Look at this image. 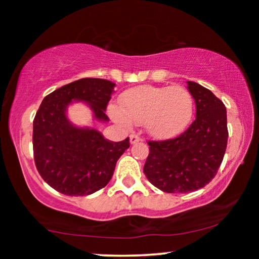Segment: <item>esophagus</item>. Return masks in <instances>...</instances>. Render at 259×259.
Returning a JSON list of instances; mask_svg holds the SVG:
<instances>
[{
	"instance_id": "esophagus-1",
	"label": "esophagus",
	"mask_w": 259,
	"mask_h": 259,
	"mask_svg": "<svg viewBox=\"0 0 259 259\" xmlns=\"http://www.w3.org/2000/svg\"><path fill=\"white\" fill-rule=\"evenodd\" d=\"M141 140V138L138 136L137 133H132L130 136V141H131V144H136V143H138V141H140Z\"/></svg>"
}]
</instances>
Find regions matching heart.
<instances>
[{
    "mask_svg": "<svg viewBox=\"0 0 259 259\" xmlns=\"http://www.w3.org/2000/svg\"><path fill=\"white\" fill-rule=\"evenodd\" d=\"M120 105L109 106V114L123 127L144 123L152 137L168 139L185 131L193 115L194 102L183 86H139L125 92Z\"/></svg>",
    "mask_w": 259,
    "mask_h": 259,
    "instance_id": "1",
    "label": "heart"
}]
</instances>
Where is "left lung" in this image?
<instances>
[{
	"label": "left lung",
	"instance_id": "1",
	"mask_svg": "<svg viewBox=\"0 0 259 259\" xmlns=\"http://www.w3.org/2000/svg\"><path fill=\"white\" fill-rule=\"evenodd\" d=\"M196 102V120L173 139L147 141L144 173L152 185L167 193H189L217 175L228 145V119L222 100L199 83L187 81Z\"/></svg>",
	"mask_w": 259,
	"mask_h": 259
}]
</instances>
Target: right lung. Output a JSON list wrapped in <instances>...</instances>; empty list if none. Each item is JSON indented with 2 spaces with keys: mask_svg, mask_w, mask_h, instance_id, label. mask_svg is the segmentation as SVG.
<instances>
[{
  "mask_svg": "<svg viewBox=\"0 0 259 259\" xmlns=\"http://www.w3.org/2000/svg\"><path fill=\"white\" fill-rule=\"evenodd\" d=\"M115 83L84 77L48 94L33 121L34 160L42 179L66 196H88L111 180L130 139L114 143L93 128L73 126L66 108L73 100L87 102L94 118L107 121L106 108Z\"/></svg>",
  "mask_w": 259,
  "mask_h": 259,
  "instance_id": "1",
  "label": "right lung"
}]
</instances>
